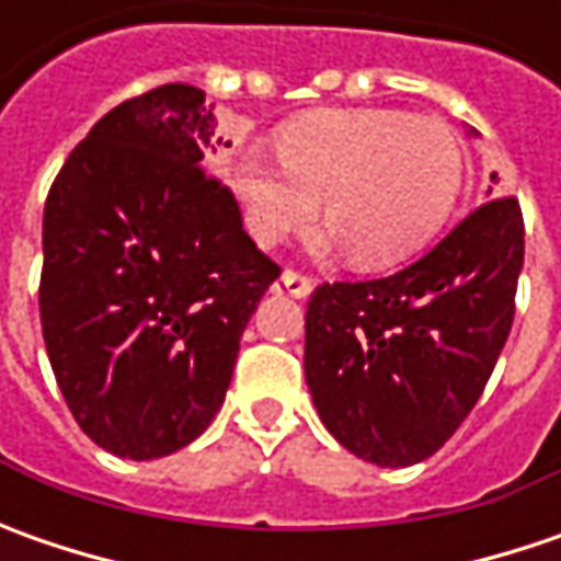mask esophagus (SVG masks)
I'll return each mask as SVG.
<instances>
[{"label":"esophagus","mask_w":561,"mask_h":561,"mask_svg":"<svg viewBox=\"0 0 561 561\" xmlns=\"http://www.w3.org/2000/svg\"><path fill=\"white\" fill-rule=\"evenodd\" d=\"M314 280L309 277V274H302V271H284L277 280H274V287L271 290L274 293H284V296H293V299H306L309 293H312Z\"/></svg>","instance_id":"1"}]
</instances>
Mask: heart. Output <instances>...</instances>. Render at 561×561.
Masks as SVG:
<instances>
[{
	"mask_svg": "<svg viewBox=\"0 0 561 561\" xmlns=\"http://www.w3.org/2000/svg\"><path fill=\"white\" fill-rule=\"evenodd\" d=\"M249 233L277 243L324 218L362 268L393 265L449 218L465 184V149L440 121L390 108H336L293 121L280 152L247 142L230 164Z\"/></svg>",
	"mask_w": 561,
	"mask_h": 561,
	"instance_id": "heart-1",
	"label": "heart"
}]
</instances>
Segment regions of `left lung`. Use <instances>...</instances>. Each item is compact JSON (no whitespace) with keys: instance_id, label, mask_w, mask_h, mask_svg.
<instances>
[{"instance_id":"1","label":"left lung","mask_w":561,"mask_h":561,"mask_svg":"<svg viewBox=\"0 0 561 561\" xmlns=\"http://www.w3.org/2000/svg\"><path fill=\"white\" fill-rule=\"evenodd\" d=\"M522 262V205L496 196L409 268L314 287L306 383L324 427L380 468L434 456L506 346Z\"/></svg>"}]
</instances>
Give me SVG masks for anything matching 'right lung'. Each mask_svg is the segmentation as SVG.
<instances>
[{"mask_svg": "<svg viewBox=\"0 0 561 561\" xmlns=\"http://www.w3.org/2000/svg\"><path fill=\"white\" fill-rule=\"evenodd\" d=\"M203 102L164 83L115 105L46 196V353L80 431L121 459L171 456L211 424L243 328L280 277L205 171Z\"/></svg>", "mask_w": 561, "mask_h": 561, "instance_id": "obj_1", "label": "right lung"}]
</instances>
